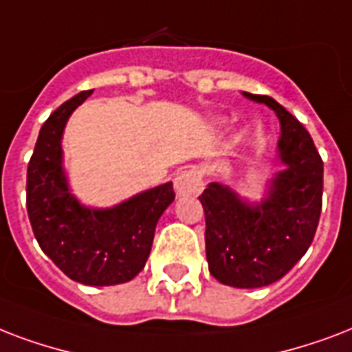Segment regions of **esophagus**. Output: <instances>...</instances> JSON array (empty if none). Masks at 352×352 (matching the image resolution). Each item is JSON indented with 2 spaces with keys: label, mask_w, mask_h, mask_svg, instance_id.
<instances>
[{
  "label": "esophagus",
  "mask_w": 352,
  "mask_h": 352,
  "mask_svg": "<svg viewBox=\"0 0 352 352\" xmlns=\"http://www.w3.org/2000/svg\"><path fill=\"white\" fill-rule=\"evenodd\" d=\"M174 189L178 196H196L204 189V182L195 170H182L174 178Z\"/></svg>",
  "instance_id": "esophagus-1"
}]
</instances>
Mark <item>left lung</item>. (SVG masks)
I'll list each match as a JSON object with an SVG mask.
<instances>
[{"instance_id": "left-lung-1", "label": "left lung", "mask_w": 352, "mask_h": 352, "mask_svg": "<svg viewBox=\"0 0 352 352\" xmlns=\"http://www.w3.org/2000/svg\"><path fill=\"white\" fill-rule=\"evenodd\" d=\"M244 97L263 102L280 121L279 160L285 170L270 182L258 204L239 198L219 182L200 196L206 213L209 272L235 288L268 287L294 268L314 241L321 214L323 162L301 122L268 95Z\"/></svg>"}]
</instances>
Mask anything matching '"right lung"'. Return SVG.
<instances>
[{
  "label": "right lung",
  "mask_w": 352,
  "mask_h": 352,
  "mask_svg": "<svg viewBox=\"0 0 352 352\" xmlns=\"http://www.w3.org/2000/svg\"><path fill=\"white\" fill-rule=\"evenodd\" d=\"M80 91L49 116L27 167V213L42 252L69 279L110 287L133 279L151 255L156 224L174 200L173 184L157 185L108 209H91L72 195L62 167V133Z\"/></svg>",
  "instance_id": "obj_1"
}]
</instances>
